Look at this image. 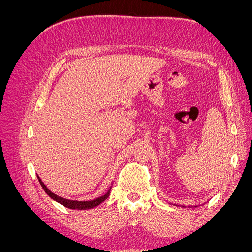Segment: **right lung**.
Segmentation results:
<instances>
[{
  "label": "right lung",
  "instance_id": "1",
  "mask_svg": "<svg viewBox=\"0 0 252 252\" xmlns=\"http://www.w3.org/2000/svg\"><path fill=\"white\" fill-rule=\"evenodd\" d=\"M37 179H39V182L41 186L43 187V189L45 190V192H46L52 200L57 201L58 203L62 204L63 206H65V207L67 208H70V209H79V210H83V209H90V208H94V207H96L97 205H100L101 203H103L107 197L109 196V193H110V190L109 191L100 196L97 197V199L95 200H93V201H85V202H79V201H71V200H66V199H63V197H61L57 194H55L53 192H51L50 190L44 185V183L41 181V179L37 177Z\"/></svg>",
  "mask_w": 252,
  "mask_h": 252
}]
</instances>
